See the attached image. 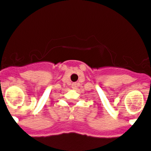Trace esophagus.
<instances>
[{
    "label": "esophagus",
    "instance_id": "1",
    "mask_svg": "<svg viewBox=\"0 0 151 151\" xmlns=\"http://www.w3.org/2000/svg\"><path fill=\"white\" fill-rule=\"evenodd\" d=\"M72 87L74 88H76V87H77V83H73L72 84Z\"/></svg>",
    "mask_w": 151,
    "mask_h": 151
}]
</instances>
